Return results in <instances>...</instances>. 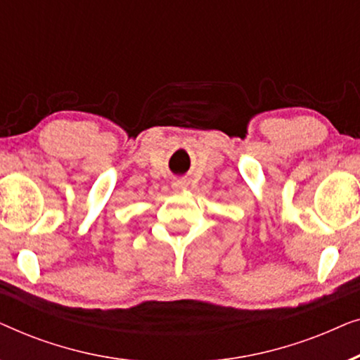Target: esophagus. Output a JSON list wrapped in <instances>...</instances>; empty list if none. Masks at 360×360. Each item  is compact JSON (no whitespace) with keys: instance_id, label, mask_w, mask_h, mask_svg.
I'll list each match as a JSON object with an SVG mask.
<instances>
[{"instance_id":"1","label":"esophagus","mask_w":360,"mask_h":360,"mask_svg":"<svg viewBox=\"0 0 360 360\" xmlns=\"http://www.w3.org/2000/svg\"><path fill=\"white\" fill-rule=\"evenodd\" d=\"M186 185H188V184H186V180H184V179L172 181V188H174V190H185Z\"/></svg>"}]
</instances>
